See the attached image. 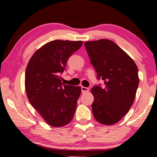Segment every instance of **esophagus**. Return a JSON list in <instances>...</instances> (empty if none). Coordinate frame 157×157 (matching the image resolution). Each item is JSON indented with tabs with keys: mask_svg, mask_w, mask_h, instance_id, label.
<instances>
[{
	"mask_svg": "<svg viewBox=\"0 0 157 157\" xmlns=\"http://www.w3.org/2000/svg\"><path fill=\"white\" fill-rule=\"evenodd\" d=\"M81 89H82V94H84V93H87V92H89V88H87V87H84V86H82Z\"/></svg>",
	"mask_w": 157,
	"mask_h": 157,
	"instance_id": "esophagus-1",
	"label": "esophagus"
}]
</instances>
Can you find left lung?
<instances>
[{"mask_svg":"<svg viewBox=\"0 0 157 157\" xmlns=\"http://www.w3.org/2000/svg\"><path fill=\"white\" fill-rule=\"evenodd\" d=\"M84 46L98 78L105 86L91 89L92 111L98 123L111 125L126 115L134 103L139 78L134 61L109 39L86 41Z\"/></svg>","mask_w":157,"mask_h":157,"instance_id":"obj_1","label":"left lung"}]
</instances>
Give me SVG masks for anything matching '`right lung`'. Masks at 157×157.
Segmentation results:
<instances>
[{
	"label": "right lung",
	"mask_w": 157,
	"mask_h": 157,
	"mask_svg": "<svg viewBox=\"0 0 157 157\" xmlns=\"http://www.w3.org/2000/svg\"><path fill=\"white\" fill-rule=\"evenodd\" d=\"M82 44V41H50L36 50L26 67L25 89L28 99L52 127L66 125L75 114L81 87L63 86L60 73L64 71L68 58Z\"/></svg>",
	"instance_id": "obj_1"
}]
</instances>
